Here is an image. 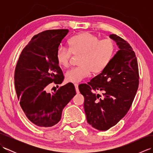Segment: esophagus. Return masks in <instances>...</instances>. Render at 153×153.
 Listing matches in <instances>:
<instances>
[{
    "instance_id": "1",
    "label": "esophagus",
    "mask_w": 153,
    "mask_h": 153,
    "mask_svg": "<svg viewBox=\"0 0 153 153\" xmlns=\"http://www.w3.org/2000/svg\"><path fill=\"white\" fill-rule=\"evenodd\" d=\"M74 86H75V88H76V93H77V94L79 93V88H78V84H77V83H75V84H74Z\"/></svg>"
}]
</instances>
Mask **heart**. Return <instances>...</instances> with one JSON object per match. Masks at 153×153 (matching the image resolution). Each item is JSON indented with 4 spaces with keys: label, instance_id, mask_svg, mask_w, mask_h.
<instances>
[{
    "label": "heart",
    "instance_id": "obj_1",
    "mask_svg": "<svg viewBox=\"0 0 153 153\" xmlns=\"http://www.w3.org/2000/svg\"><path fill=\"white\" fill-rule=\"evenodd\" d=\"M69 49L59 47L56 52L58 64L63 68L70 65L71 54L81 56L79 65L68 70L66 79L70 83H79L88 77L91 71L101 72L112 60L115 53V44L111 39L100 40L89 32H83L70 38L68 41Z\"/></svg>",
    "mask_w": 153,
    "mask_h": 153
}]
</instances>
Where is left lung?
I'll use <instances>...</instances> for the list:
<instances>
[{
  "label": "left lung",
  "instance_id": "8db88e82",
  "mask_svg": "<svg viewBox=\"0 0 153 153\" xmlns=\"http://www.w3.org/2000/svg\"><path fill=\"white\" fill-rule=\"evenodd\" d=\"M109 37L119 51L101 73L88 84L79 85L85 99L87 121L100 131L108 130L125 116L139 86L138 64L133 48L118 35ZM95 91L102 92V96Z\"/></svg>",
  "mask_w": 153,
  "mask_h": 153
}]
</instances>
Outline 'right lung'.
Instances as JSON below:
<instances>
[{
	"label": "right lung",
	"instance_id": "add662e5",
	"mask_svg": "<svg viewBox=\"0 0 153 153\" xmlns=\"http://www.w3.org/2000/svg\"><path fill=\"white\" fill-rule=\"evenodd\" d=\"M68 30H53L33 37L23 49L16 64L14 84L23 111L39 127H52L60 121L62 110L76 95L73 83L47 93L51 83L60 84L64 77L56 59V52Z\"/></svg>",
	"mask_w": 153,
	"mask_h": 153
}]
</instances>
